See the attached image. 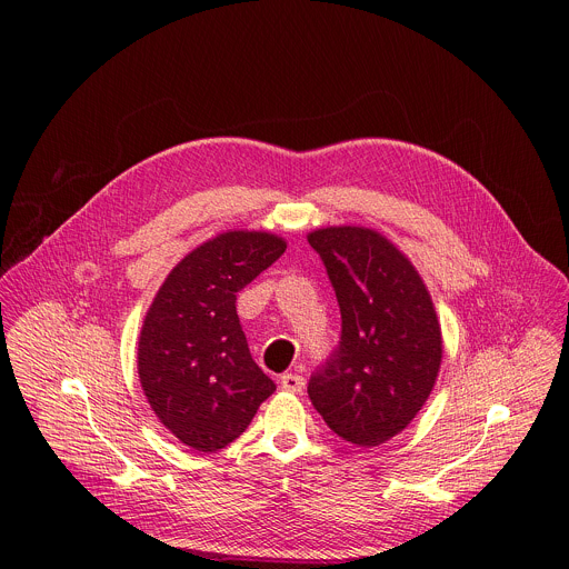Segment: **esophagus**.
Instances as JSON below:
<instances>
[{
  "label": "esophagus",
  "mask_w": 569,
  "mask_h": 569,
  "mask_svg": "<svg viewBox=\"0 0 569 569\" xmlns=\"http://www.w3.org/2000/svg\"><path fill=\"white\" fill-rule=\"evenodd\" d=\"M306 380L299 373H283L281 376V389L290 391V393H299L303 389Z\"/></svg>",
  "instance_id": "esophagus-1"
}]
</instances>
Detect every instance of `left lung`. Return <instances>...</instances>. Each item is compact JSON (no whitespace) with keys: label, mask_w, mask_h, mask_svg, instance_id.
I'll return each mask as SVG.
<instances>
[{"label":"left lung","mask_w":569,"mask_h":569,"mask_svg":"<svg viewBox=\"0 0 569 569\" xmlns=\"http://www.w3.org/2000/svg\"><path fill=\"white\" fill-rule=\"evenodd\" d=\"M308 242L342 312L336 353L310 376V402L345 441L380 446L412 423L437 382L443 340L432 297L410 259L373 229L323 227Z\"/></svg>","instance_id":"8db88e82"}]
</instances>
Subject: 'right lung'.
Wrapping results in <instances>:
<instances>
[{"label":"right lung","mask_w":569,"mask_h":569,"mask_svg":"<svg viewBox=\"0 0 569 569\" xmlns=\"http://www.w3.org/2000/svg\"><path fill=\"white\" fill-rule=\"evenodd\" d=\"M286 252L268 231H222L189 252L157 290L137 369L157 419L184 446L216 452L252 423L277 385L252 360L236 292Z\"/></svg>","instance_id":"right-lung-1"}]
</instances>
